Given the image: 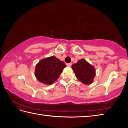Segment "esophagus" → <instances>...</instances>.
<instances>
[{"label":"esophagus","instance_id":"34e87169","mask_svg":"<svg viewBox=\"0 0 128 128\" xmlns=\"http://www.w3.org/2000/svg\"><path fill=\"white\" fill-rule=\"evenodd\" d=\"M66 66H69V67H70L71 66H72V63H70H70H68L66 64Z\"/></svg>","mask_w":128,"mask_h":128}]
</instances>
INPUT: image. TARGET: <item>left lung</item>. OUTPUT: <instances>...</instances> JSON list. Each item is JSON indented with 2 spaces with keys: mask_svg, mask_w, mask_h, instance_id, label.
I'll return each mask as SVG.
<instances>
[{
  "mask_svg": "<svg viewBox=\"0 0 128 128\" xmlns=\"http://www.w3.org/2000/svg\"><path fill=\"white\" fill-rule=\"evenodd\" d=\"M72 68L79 81L85 85L92 83L95 76V69L85 59L79 60L77 63L73 64Z\"/></svg>",
  "mask_w": 128,
  "mask_h": 128,
  "instance_id": "obj_1",
  "label": "left lung"
}]
</instances>
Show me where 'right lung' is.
Segmentation results:
<instances>
[{"label":"right lung","mask_w":128,"mask_h":128,"mask_svg":"<svg viewBox=\"0 0 128 128\" xmlns=\"http://www.w3.org/2000/svg\"><path fill=\"white\" fill-rule=\"evenodd\" d=\"M66 66V64L55 56L46 58L36 64L35 76L40 82L51 85L57 80Z\"/></svg>","instance_id":"obj_1"}]
</instances>
